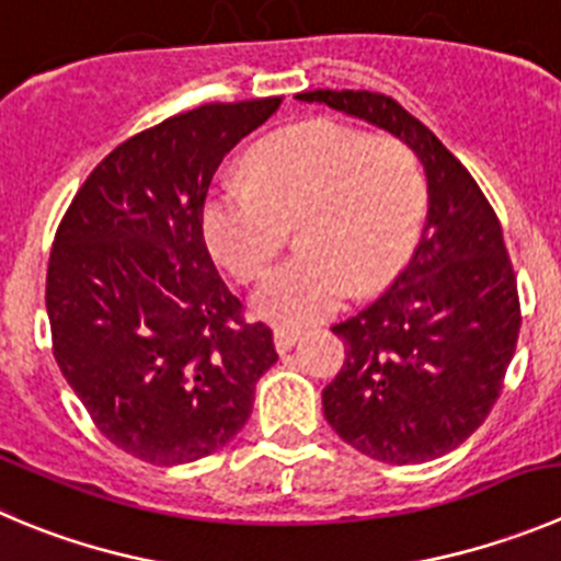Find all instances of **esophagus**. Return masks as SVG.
<instances>
[{"label": "esophagus", "instance_id": "34e87169", "mask_svg": "<svg viewBox=\"0 0 561 561\" xmlns=\"http://www.w3.org/2000/svg\"><path fill=\"white\" fill-rule=\"evenodd\" d=\"M296 340H298V329H287V327L274 329V345L279 354L290 352L293 345H296Z\"/></svg>", "mask_w": 561, "mask_h": 561}]
</instances>
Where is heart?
Wrapping results in <instances>:
<instances>
[{"label":"heart","mask_w":561,"mask_h":561,"mask_svg":"<svg viewBox=\"0 0 561 561\" xmlns=\"http://www.w3.org/2000/svg\"><path fill=\"white\" fill-rule=\"evenodd\" d=\"M245 182L204 207V238L240 282L260 279L296 221L301 249L251 293V312L276 327L332 316L352 287L396 274L423 213V171L407 144L332 118L279 129L245 157Z\"/></svg>","instance_id":"1"}]
</instances>
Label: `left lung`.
I'll return each mask as SVG.
<instances>
[{
  "instance_id": "obj_1",
  "label": "left lung",
  "mask_w": 561,
  "mask_h": 561,
  "mask_svg": "<svg viewBox=\"0 0 561 561\" xmlns=\"http://www.w3.org/2000/svg\"><path fill=\"white\" fill-rule=\"evenodd\" d=\"M410 146L426 174L428 213L412 260L379 298L334 323L340 374L323 415L352 448L415 465L462 446L499 401L520 332L517 279L493 207L462 162L396 99L310 91Z\"/></svg>"
}]
</instances>
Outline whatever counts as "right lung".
Listing matches in <instances>:
<instances>
[{
    "instance_id": "right-lung-1",
    "label": "right lung",
    "mask_w": 561,
    "mask_h": 561,
    "mask_svg": "<svg viewBox=\"0 0 561 561\" xmlns=\"http://www.w3.org/2000/svg\"><path fill=\"white\" fill-rule=\"evenodd\" d=\"M282 99L202 104L110 151L57 229L46 274L55 359L99 432L151 465H185L245 426L274 334L245 323L204 243L224 157Z\"/></svg>"
}]
</instances>
